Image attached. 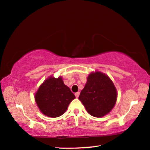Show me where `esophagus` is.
Returning <instances> with one entry per match:
<instances>
[{
    "label": "esophagus",
    "mask_w": 150,
    "mask_h": 150,
    "mask_svg": "<svg viewBox=\"0 0 150 150\" xmlns=\"http://www.w3.org/2000/svg\"><path fill=\"white\" fill-rule=\"evenodd\" d=\"M79 94H80L79 92H77V93H75V97L77 98V97H79Z\"/></svg>",
    "instance_id": "1"
}]
</instances>
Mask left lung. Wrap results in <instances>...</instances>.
I'll use <instances>...</instances> for the list:
<instances>
[{
    "mask_svg": "<svg viewBox=\"0 0 150 150\" xmlns=\"http://www.w3.org/2000/svg\"><path fill=\"white\" fill-rule=\"evenodd\" d=\"M79 99L90 115L101 117L110 112L115 105L117 91L108 76L97 71L88 76Z\"/></svg>",
    "mask_w": 150,
    "mask_h": 150,
    "instance_id": "left-lung-1",
    "label": "left lung"
}]
</instances>
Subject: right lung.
Masks as SVG:
<instances>
[{"mask_svg": "<svg viewBox=\"0 0 150 150\" xmlns=\"http://www.w3.org/2000/svg\"><path fill=\"white\" fill-rule=\"evenodd\" d=\"M35 98L42 113L51 117H57L65 112L75 96L64 84L62 78L51 77L39 87Z\"/></svg>", "mask_w": 150, "mask_h": 150, "instance_id": "add662e5", "label": "right lung"}]
</instances>
